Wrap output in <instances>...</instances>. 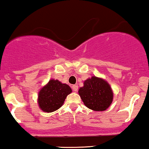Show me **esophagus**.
<instances>
[{
  "label": "esophagus",
  "mask_w": 149,
  "mask_h": 149,
  "mask_svg": "<svg viewBox=\"0 0 149 149\" xmlns=\"http://www.w3.org/2000/svg\"><path fill=\"white\" fill-rule=\"evenodd\" d=\"M72 89H73V91H75V92H77L78 89L77 85H73V86H72Z\"/></svg>",
  "instance_id": "34e87169"
}]
</instances>
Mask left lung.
I'll use <instances>...</instances> for the list:
<instances>
[{
	"instance_id": "1",
	"label": "left lung",
	"mask_w": 149,
	"mask_h": 149,
	"mask_svg": "<svg viewBox=\"0 0 149 149\" xmlns=\"http://www.w3.org/2000/svg\"><path fill=\"white\" fill-rule=\"evenodd\" d=\"M78 93L85 105L95 111L107 109L113 99V93L107 81L95 76L85 81Z\"/></svg>"
}]
</instances>
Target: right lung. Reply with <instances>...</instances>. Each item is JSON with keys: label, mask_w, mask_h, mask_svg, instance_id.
<instances>
[{"label": "right lung", "mask_w": 149, "mask_h": 149, "mask_svg": "<svg viewBox=\"0 0 149 149\" xmlns=\"http://www.w3.org/2000/svg\"><path fill=\"white\" fill-rule=\"evenodd\" d=\"M72 92L71 88L58 80H50L39 93L38 103L44 112H52L63 105L65 99Z\"/></svg>", "instance_id": "right-lung-1"}]
</instances>
